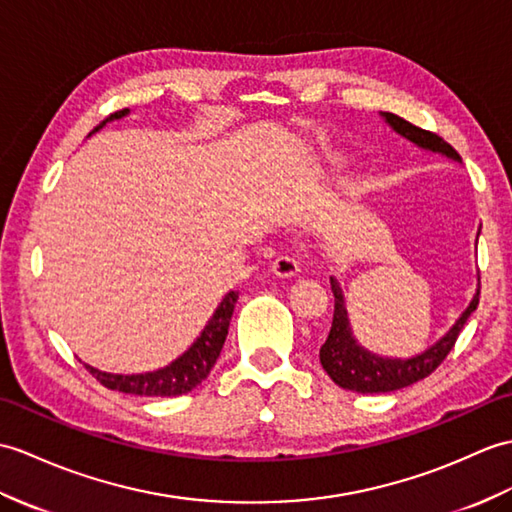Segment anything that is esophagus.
Returning <instances> with one entry per match:
<instances>
[{"label": "esophagus", "instance_id": "34e87169", "mask_svg": "<svg viewBox=\"0 0 512 512\" xmlns=\"http://www.w3.org/2000/svg\"><path fill=\"white\" fill-rule=\"evenodd\" d=\"M299 272H301L299 261L288 255H281L272 261V275H277L279 279H294Z\"/></svg>", "mask_w": 512, "mask_h": 512}]
</instances>
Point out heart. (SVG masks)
I'll return each instance as SVG.
<instances>
[{"label":"heart","instance_id":"heart-1","mask_svg":"<svg viewBox=\"0 0 512 512\" xmlns=\"http://www.w3.org/2000/svg\"><path fill=\"white\" fill-rule=\"evenodd\" d=\"M331 161H336V163H338V161H340V157H338V154H334V157H331Z\"/></svg>","mask_w":512,"mask_h":512}]
</instances>
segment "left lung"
Returning a JSON list of instances; mask_svg holds the SVG:
<instances>
[{
  "instance_id": "left-lung-1",
  "label": "left lung",
  "mask_w": 512,
  "mask_h": 512,
  "mask_svg": "<svg viewBox=\"0 0 512 512\" xmlns=\"http://www.w3.org/2000/svg\"><path fill=\"white\" fill-rule=\"evenodd\" d=\"M379 115H382V120L395 130L397 135L412 141L417 148L441 154V157L449 161L462 163L460 154L451 148L445 139L430 133V130L414 126L395 113L382 111ZM478 237H480V231H478ZM329 281H331V292H334L336 303H334V320H331L329 336L323 347H320V364H323L325 373L334 379V384H338L344 390L362 392V395H379V392H392V390L406 388L421 382V379L430 373H434L436 366L447 358V353L456 344L458 334L462 331V327H465L467 318L475 312V307H478V301H480V279H478V290H475L467 310L458 316L456 323L449 327V331L443 338H438L432 347L412 355V358H384V355H377L373 351H368L366 347H362L358 338L353 336L347 301H344L340 283L334 275L329 277Z\"/></svg>"
}]
</instances>
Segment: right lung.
I'll use <instances>...</instances> for the list:
<instances>
[{
	"mask_svg": "<svg viewBox=\"0 0 512 512\" xmlns=\"http://www.w3.org/2000/svg\"><path fill=\"white\" fill-rule=\"evenodd\" d=\"M128 113L130 109H124V111L113 113L111 117H106L100 126H95L91 130L89 137L98 133V130H102L109 122L124 120ZM237 296H240V292L235 290L224 294V299L216 307L213 316L207 320V325L200 331V336L192 342V347H189L183 355H178V358L168 366L157 368V371H150V373L117 375V373H106V371H100V368L85 364L87 371L98 379L102 386L117 392H126V395H139V397L187 395L189 390H194L198 384H202V379H207L213 364H216L218 355L222 351V344L229 334Z\"/></svg>",
	"mask_w": 512,
	"mask_h": 512,
	"instance_id": "right-lung-1",
	"label": "right lung"
}]
</instances>
